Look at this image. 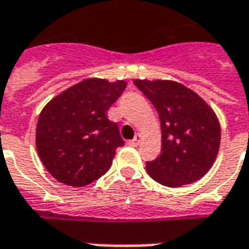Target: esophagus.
<instances>
[{
    "mask_svg": "<svg viewBox=\"0 0 249 249\" xmlns=\"http://www.w3.org/2000/svg\"><path fill=\"white\" fill-rule=\"evenodd\" d=\"M140 142H141V135H135L134 140H131V141L128 142V145H131V146H138Z\"/></svg>",
    "mask_w": 249,
    "mask_h": 249,
    "instance_id": "obj_1",
    "label": "esophagus"
}]
</instances>
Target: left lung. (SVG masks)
<instances>
[{"mask_svg": "<svg viewBox=\"0 0 249 249\" xmlns=\"http://www.w3.org/2000/svg\"><path fill=\"white\" fill-rule=\"evenodd\" d=\"M134 84L156 107L161 123V153L147 161V174L167 187L203 178L218 154L221 127L215 112L179 82L134 80Z\"/></svg>", "mask_w": 249, "mask_h": 249, "instance_id": "left-lung-1", "label": "left lung"}]
</instances>
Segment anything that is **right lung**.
<instances>
[{"label":"right lung","mask_w":249,"mask_h":249,"mask_svg":"<svg viewBox=\"0 0 249 249\" xmlns=\"http://www.w3.org/2000/svg\"><path fill=\"white\" fill-rule=\"evenodd\" d=\"M126 87L123 80L87 78L44 106L36 124V149L59 183L88 186L109 169L116 147L124 142L107 111Z\"/></svg>","instance_id":"right-lung-1"}]
</instances>
